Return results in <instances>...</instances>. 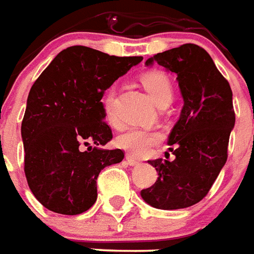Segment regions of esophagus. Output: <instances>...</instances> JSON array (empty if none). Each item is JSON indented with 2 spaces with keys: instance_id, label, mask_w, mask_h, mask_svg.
<instances>
[{
  "instance_id": "esophagus-1",
  "label": "esophagus",
  "mask_w": 254,
  "mask_h": 254,
  "mask_svg": "<svg viewBox=\"0 0 254 254\" xmlns=\"http://www.w3.org/2000/svg\"><path fill=\"white\" fill-rule=\"evenodd\" d=\"M127 164H129V165H130V167H134V165H138V164H140V161L136 160V159H133L132 156H129V155L127 156Z\"/></svg>"
}]
</instances>
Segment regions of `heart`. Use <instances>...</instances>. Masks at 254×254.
Instances as JSON below:
<instances>
[{
	"mask_svg": "<svg viewBox=\"0 0 254 254\" xmlns=\"http://www.w3.org/2000/svg\"><path fill=\"white\" fill-rule=\"evenodd\" d=\"M141 84L146 93L159 108L163 103H170L172 98V84L170 78L160 71H149L141 75ZM114 97V89H109L103 98V106L106 117L112 118V101ZM163 140V134L157 130L132 127L117 137V145L127 151L130 155L141 157L148 155L155 145Z\"/></svg>",
	"mask_w": 254,
	"mask_h": 254,
	"instance_id": "1",
	"label": "heart"
}]
</instances>
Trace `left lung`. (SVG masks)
<instances>
[{
    "instance_id": "obj_1",
    "label": "left lung",
    "mask_w": 254,
    "mask_h": 254,
    "mask_svg": "<svg viewBox=\"0 0 254 254\" xmlns=\"http://www.w3.org/2000/svg\"><path fill=\"white\" fill-rule=\"evenodd\" d=\"M174 72L185 106L168 137L175 160H149L159 178L141 196L152 207L186 208L208 194L227 160L236 113L230 84L211 56L196 44H183L146 60Z\"/></svg>"
}]
</instances>
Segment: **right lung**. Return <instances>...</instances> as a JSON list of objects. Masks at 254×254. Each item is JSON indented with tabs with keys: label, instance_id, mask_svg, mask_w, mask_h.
<instances>
[{
	"label": "right lung",
	"instance_id": "add662e5",
	"mask_svg": "<svg viewBox=\"0 0 254 254\" xmlns=\"http://www.w3.org/2000/svg\"><path fill=\"white\" fill-rule=\"evenodd\" d=\"M141 60L68 47L33 83L21 124L24 172L46 208L76 215L95 203L99 172L125 156L121 149L98 148L113 138L101 99L114 80Z\"/></svg>",
	"mask_w": 254,
	"mask_h": 254
}]
</instances>
